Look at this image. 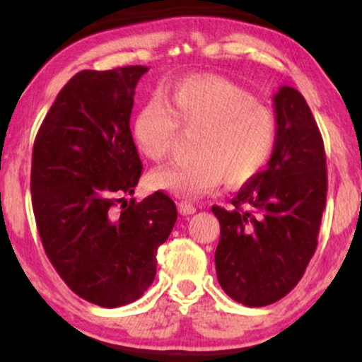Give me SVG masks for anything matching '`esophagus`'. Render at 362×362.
Here are the masks:
<instances>
[{"mask_svg": "<svg viewBox=\"0 0 362 362\" xmlns=\"http://www.w3.org/2000/svg\"><path fill=\"white\" fill-rule=\"evenodd\" d=\"M177 207H178V213L184 214V216H190V214L195 213V207L190 204V202L182 201V202H178Z\"/></svg>", "mask_w": 362, "mask_h": 362, "instance_id": "esophagus-1", "label": "esophagus"}]
</instances>
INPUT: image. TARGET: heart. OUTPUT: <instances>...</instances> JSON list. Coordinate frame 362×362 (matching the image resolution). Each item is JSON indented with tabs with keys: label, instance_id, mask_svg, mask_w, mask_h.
Wrapping results in <instances>:
<instances>
[{
	"label": "heart",
	"instance_id": "1",
	"mask_svg": "<svg viewBox=\"0 0 362 362\" xmlns=\"http://www.w3.org/2000/svg\"><path fill=\"white\" fill-rule=\"evenodd\" d=\"M178 126L199 132L195 160L149 172L148 185L180 199H197L218 185L242 187L259 177L277 141V120L242 86L219 76H190L151 98L132 117L136 148L153 161L168 156Z\"/></svg>",
	"mask_w": 362,
	"mask_h": 362
}]
</instances>
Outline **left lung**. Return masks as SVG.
<instances>
[{"label": "left lung", "instance_id": "8db88e82", "mask_svg": "<svg viewBox=\"0 0 362 362\" xmlns=\"http://www.w3.org/2000/svg\"><path fill=\"white\" fill-rule=\"evenodd\" d=\"M274 112L277 141L267 167L231 199V209L213 206L221 226L218 281L250 308L279 301L300 282L327 201L325 149L308 103L284 85Z\"/></svg>", "mask_w": 362, "mask_h": 362}]
</instances>
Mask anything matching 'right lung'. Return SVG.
I'll return each instance as SVG.
<instances>
[{"instance_id": "1", "label": "right lung", "mask_w": 362, "mask_h": 362, "mask_svg": "<svg viewBox=\"0 0 362 362\" xmlns=\"http://www.w3.org/2000/svg\"><path fill=\"white\" fill-rule=\"evenodd\" d=\"M146 71L124 66L74 74L32 153V206L44 250L73 293L103 308L143 296L156 276L158 247L177 221L167 194L124 199L143 172L129 120Z\"/></svg>"}]
</instances>
